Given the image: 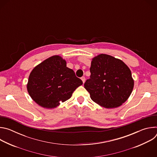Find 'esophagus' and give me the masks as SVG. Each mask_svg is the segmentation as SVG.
Listing matches in <instances>:
<instances>
[{
  "mask_svg": "<svg viewBox=\"0 0 157 157\" xmlns=\"http://www.w3.org/2000/svg\"><path fill=\"white\" fill-rule=\"evenodd\" d=\"M81 80H82V82H83V83H84V82H85V81H86V79H85V78H84V76H82V77L81 78Z\"/></svg>",
  "mask_w": 157,
  "mask_h": 157,
  "instance_id": "1",
  "label": "esophagus"
}]
</instances>
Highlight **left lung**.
Here are the masks:
<instances>
[{
	"label": "left lung",
	"mask_w": 157,
	"mask_h": 157,
	"mask_svg": "<svg viewBox=\"0 0 157 157\" xmlns=\"http://www.w3.org/2000/svg\"><path fill=\"white\" fill-rule=\"evenodd\" d=\"M90 79L84 83L91 99L99 105L116 108L130 96L134 81L128 67L121 60L106 54L92 59Z\"/></svg>",
	"instance_id": "1"
}]
</instances>
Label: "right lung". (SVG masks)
<instances>
[{
  "label": "right lung",
  "mask_w": 157,
  "mask_h": 157,
  "mask_svg": "<svg viewBox=\"0 0 157 157\" xmlns=\"http://www.w3.org/2000/svg\"><path fill=\"white\" fill-rule=\"evenodd\" d=\"M82 81L74 71L66 66V61L59 55L52 56L31 71L27 88L31 98L40 106L53 109L69 99Z\"/></svg>",
  "instance_id": "obj_1"
}]
</instances>
